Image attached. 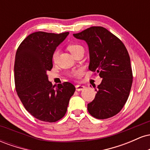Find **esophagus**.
Listing matches in <instances>:
<instances>
[{
	"label": "esophagus",
	"instance_id": "34e87169",
	"mask_svg": "<svg viewBox=\"0 0 150 150\" xmlns=\"http://www.w3.org/2000/svg\"><path fill=\"white\" fill-rule=\"evenodd\" d=\"M75 87H76V90L77 91H82V90H83V89L85 88V86L77 85L75 86Z\"/></svg>",
	"mask_w": 150,
	"mask_h": 150
}]
</instances>
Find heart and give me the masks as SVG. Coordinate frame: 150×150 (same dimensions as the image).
<instances>
[{"instance_id": "heart-1", "label": "heart", "mask_w": 150, "mask_h": 150, "mask_svg": "<svg viewBox=\"0 0 150 150\" xmlns=\"http://www.w3.org/2000/svg\"><path fill=\"white\" fill-rule=\"evenodd\" d=\"M82 49H83L82 46H80V44H70L68 46V51H69L73 55L74 53H76L77 51H78L79 50ZM58 50H56V51H53L52 54V60L53 62L56 61V59H57L58 58ZM81 73H82V72H81L80 70H74L70 73V76L72 77H76L80 76Z\"/></svg>"}]
</instances>
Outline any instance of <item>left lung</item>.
Segmentation results:
<instances>
[{"label": "left lung", "mask_w": 150, "mask_h": 150, "mask_svg": "<svg viewBox=\"0 0 150 150\" xmlns=\"http://www.w3.org/2000/svg\"><path fill=\"white\" fill-rule=\"evenodd\" d=\"M73 36L88 44L89 70L102 78L87 110L98 119L111 118L123 108L131 89L132 71L128 51L118 37L102 27H91Z\"/></svg>", "instance_id": "1"}]
</instances>
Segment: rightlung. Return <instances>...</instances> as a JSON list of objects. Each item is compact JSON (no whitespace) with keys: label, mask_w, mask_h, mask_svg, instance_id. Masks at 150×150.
Returning <instances> with one entry per match:
<instances>
[{"label":"right lung","mask_w":150,"mask_h":150,"mask_svg":"<svg viewBox=\"0 0 150 150\" xmlns=\"http://www.w3.org/2000/svg\"><path fill=\"white\" fill-rule=\"evenodd\" d=\"M68 34L34 32L22 41L15 55L17 94L25 109L44 122L61 119L75 91V86L68 82L53 85L46 74L53 68V51Z\"/></svg>","instance_id":"1"}]
</instances>
